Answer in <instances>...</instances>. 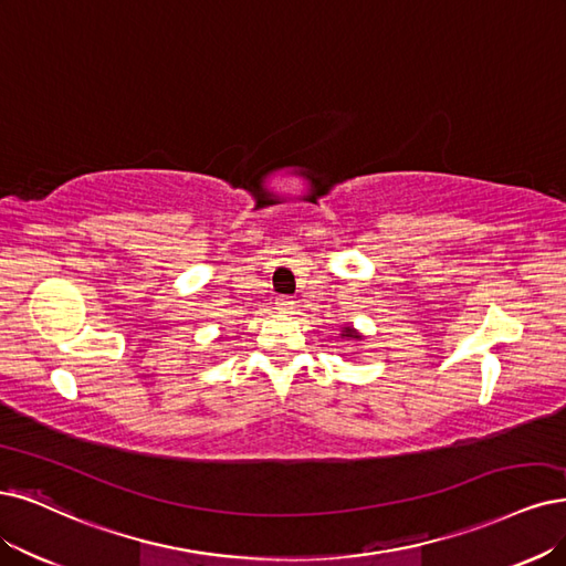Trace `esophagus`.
Here are the masks:
<instances>
[{"label":"esophagus","instance_id":"34e87169","mask_svg":"<svg viewBox=\"0 0 566 566\" xmlns=\"http://www.w3.org/2000/svg\"><path fill=\"white\" fill-rule=\"evenodd\" d=\"M275 307H277L280 312H291V310H294V301H291L289 296H277V298H275Z\"/></svg>","mask_w":566,"mask_h":566}]
</instances>
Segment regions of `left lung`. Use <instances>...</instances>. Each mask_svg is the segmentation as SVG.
Listing matches in <instances>:
<instances>
[{
  "label": "left lung",
  "instance_id": "obj_1",
  "mask_svg": "<svg viewBox=\"0 0 566 566\" xmlns=\"http://www.w3.org/2000/svg\"><path fill=\"white\" fill-rule=\"evenodd\" d=\"M340 336H343L345 340H349V343H359V340H364L361 333H359L357 328H354V326H343V333H340Z\"/></svg>",
  "mask_w": 566,
  "mask_h": 566
}]
</instances>
